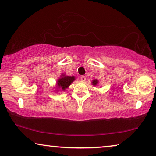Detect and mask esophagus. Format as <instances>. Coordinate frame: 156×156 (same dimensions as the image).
I'll use <instances>...</instances> for the list:
<instances>
[{"label": "esophagus", "mask_w": 156, "mask_h": 156, "mask_svg": "<svg viewBox=\"0 0 156 156\" xmlns=\"http://www.w3.org/2000/svg\"><path fill=\"white\" fill-rule=\"evenodd\" d=\"M80 80H81V81L84 82V81L86 80V77L84 76H82L81 77H80Z\"/></svg>", "instance_id": "1"}]
</instances>
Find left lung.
<instances>
[{
	"instance_id": "obj_1",
	"label": "left lung",
	"mask_w": 156,
	"mask_h": 156,
	"mask_svg": "<svg viewBox=\"0 0 156 156\" xmlns=\"http://www.w3.org/2000/svg\"><path fill=\"white\" fill-rule=\"evenodd\" d=\"M98 83V80H94L93 81H92V84H93V85H97Z\"/></svg>"
}]
</instances>
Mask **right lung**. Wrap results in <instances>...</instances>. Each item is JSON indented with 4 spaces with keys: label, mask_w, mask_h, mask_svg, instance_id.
Wrapping results in <instances>:
<instances>
[{
    "label": "right lung",
    "mask_w": 156,
    "mask_h": 156,
    "mask_svg": "<svg viewBox=\"0 0 156 156\" xmlns=\"http://www.w3.org/2000/svg\"><path fill=\"white\" fill-rule=\"evenodd\" d=\"M74 80V76H67L62 74L61 77L57 80V87L58 89H61L62 91H65V89L68 88Z\"/></svg>",
    "instance_id": "add662e5"
}]
</instances>
